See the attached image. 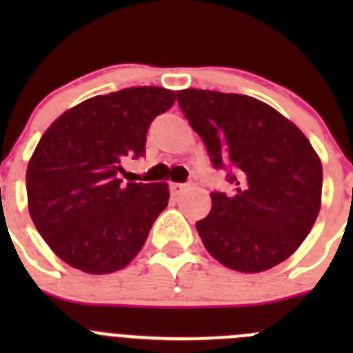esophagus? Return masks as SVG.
I'll list each match as a JSON object with an SVG mask.
<instances>
[{"label": "esophagus", "mask_w": 353, "mask_h": 353, "mask_svg": "<svg viewBox=\"0 0 353 353\" xmlns=\"http://www.w3.org/2000/svg\"><path fill=\"white\" fill-rule=\"evenodd\" d=\"M185 189H187L185 183H171V192H173L174 196L182 194V192L185 191Z\"/></svg>", "instance_id": "obj_1"}]
</instances>
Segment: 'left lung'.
Wrapping results in <instances>:
<instances>
[{"label": "left lung", "mask_w": 353, "mask_h": 353, "mask_svg": "<svg viewBox=\"0 0 353 353\" xmlns=\"http://www.w3.org/2000/svg\"><path fill=\"white\" fill-rule=\"evenodd\" d=\"M179 105L235 192H212L196 223L215 260L236 272L269 270L297 251L322 207V161L293 121L254 97L187 88Z\"/></svg>", "instance_id": "obj_1"}]
</instances>
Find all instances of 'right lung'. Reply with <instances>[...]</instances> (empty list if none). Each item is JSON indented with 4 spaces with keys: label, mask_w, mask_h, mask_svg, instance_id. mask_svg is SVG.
Instances as JSON below:
<instances>
[{
    "label": "right lung",
    "mask_w": 353,
    "mask_h": 353,
    "mask_svg": "<svg viewBox=\"0 0 353 353\" xmlns=\"http://www.w3.org/2000/svg\"><path fill=\"white\" fill-rule=\"evenodd\" d=\"M176 93L136 86L67 109L28 162V210L51 251L86 274H111L136 258L168 207L166 182L121 185L123 157L145 154L146 130Z\"/></svg>",
    "instance_id": "obj_1"
}]
</instances>
